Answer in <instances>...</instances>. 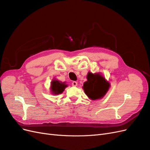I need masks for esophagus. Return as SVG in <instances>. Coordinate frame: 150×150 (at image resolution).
<instances>
[{
    "label": "esophagus",
    "instance_id": "1",
    "mask_svg": "<svg viewBox=\"0 0 150 150\" xmlns=\"http://www.w3.org/2000/svg\"><path fill=\"white\" fill-rule=\"evenodd\" d=\"M77 85H78V83H77L76 81H73V82L72 83V86H74V87H75V86H77Z\"/></svg>",
    "mask_w": 150,
    "mask_h": 150
}]
</instances>
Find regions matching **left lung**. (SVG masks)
<instances>
[{
    "label": "left lung",
    "mask_w": 150,
    "mask_h": 150,
    "mask_svg": "<svg viewBox=\"0 0 150 150\" xmlns=\"http://www.w3.org/2000/svg\"><path fill=\"white\" fill-rule=\"evenodd\" d=\"M87 81L84 83L83 89L85 94L91 100L103 98L108 91L110 83L99 72L88 73Z\"/></svg>",
    "instance_id": "8db88e82"
}]
</instances>
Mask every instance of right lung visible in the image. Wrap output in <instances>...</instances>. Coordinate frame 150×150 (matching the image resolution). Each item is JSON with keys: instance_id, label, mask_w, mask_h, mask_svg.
<instances>
[{"instance_id": "right-lung-1", "label": "right lung", "mask_w": 150, "mask_h": 150, "mask_svg": "<svg viewBox=\"0 0 150 150\" xmlns=\"http://www.w3.org/2000/svg\"><path fill=\"white\" fill-rule=\"evenodd\" d=\"M67 87V84L66 82H61L60 81H58L54 78L51 83V93L52 95H58L62 93L65 88Z\"/></svg>"}]
</instances>
